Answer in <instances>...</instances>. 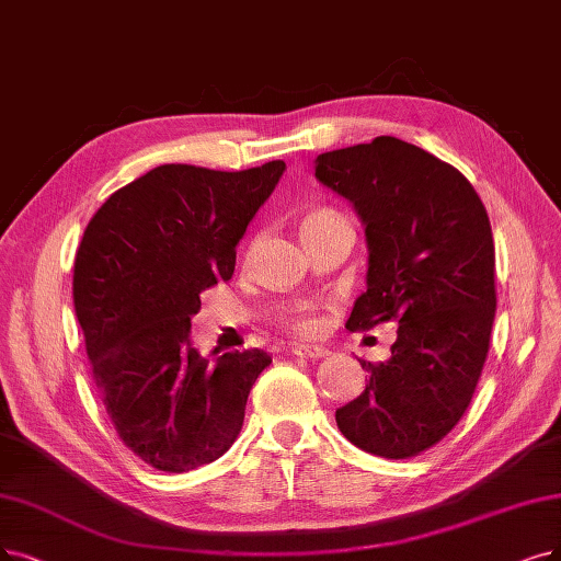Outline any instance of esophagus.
Here are the masks:
<instances>
[{"label": "esophagus", "mask_w": 561, "mask_h": 561, "mask_svg": "<svg viewBox=\"0 0 561 561\" xmlns=\"http://www.w3.org/2000/svg\"><path fill=\"white\" fill-rule=\"evenodd\" d=\"M293 354L295 356H301V358H310V362H318V358L327 356L329 352L320 345H304V343H297L293 345Z\"/></svg>", "instance_id": "esophagus-1"}]
</instances>
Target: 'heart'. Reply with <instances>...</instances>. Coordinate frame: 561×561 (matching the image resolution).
<instances>
[{"label": "heart", "mask_w": 561, "mask_h": 561, "mask_svg": "<svg viewBox=\"0 0 561 561\" xmlns=\"http://www.w3.org/2000/svg\"><path fill=\"white\" fill-rule=\"evenodd\" d=\"M333 216H341V214L329 209V207L310 211V214L304 218V230H308V228H312V226H318V222H322V220H327V218H333ZM283 324H285L287 331L299 333V335L316 333L318 327H320V324H318V318H316V312H312V306H299V308H295L293 312H287Z\"/></svg>", "instance_id": "1"}]
</instances>
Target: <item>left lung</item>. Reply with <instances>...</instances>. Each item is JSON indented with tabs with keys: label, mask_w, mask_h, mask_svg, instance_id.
Returning a JSON list of instances; mask_svg holds the SVG:
<instances>
[{
	"label": "left lung",
	"mask_w": 561,
	"mask_h": 561,
	"mask_svg": "<svg viewBox=\"0 0 561 561\" xmlns=\"http://www.w3.org/2000/svg\"><path fill=\"white\" fill-rule=\"evenodd\" d=\"M316 176L366 226L368 289L350 331L398 324L391 358L335 410L341 433L391 460L428 451L472 402L495 320V243L474 186L454 165L391 136L320 153Z\"/></svg>",
	"instance_id": "obj_1"
}]
</instances>
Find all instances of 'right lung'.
<instances>
[{
  "instance_id": "add662e5",
  "label": "right lung",
  "mask_w": 561,
  "mask_h": 561,
  "mask_svg": "<svg viewBox=\"0 0 561 561\" xmlns=\"http://www.w3.org/2000/svg\"><path fill=\"white\" fill-rule=\"evenodd\" d=\"M283 170V161L239 172L159 165L87 222L73 306L89 373L126 449L161 472H191L226 454L272 364L262 350L209 362L188 333L199 295L232 278L237 243Z\"/></svg>"
}]
</instances>
